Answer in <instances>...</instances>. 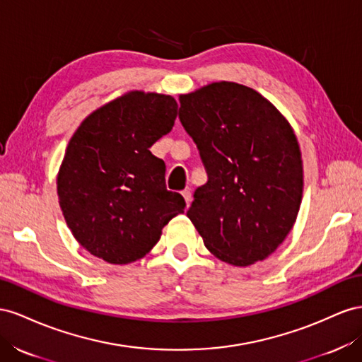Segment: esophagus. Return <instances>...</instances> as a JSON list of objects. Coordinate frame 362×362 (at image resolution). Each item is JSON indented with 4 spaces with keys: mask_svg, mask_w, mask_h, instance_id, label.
Here are the masks:
<instances>
[{
    "mask_svg": "<svg viewBox=\"0 0 362 362\" xmlns=\"http://www.w3.org/2000/svg\"><path fill=\"white\" fill-rule=\"evenodd\" d=\"M182 195H183L185 202H187V206H189L191 202H192V194H191V191H189V189H185V191L182 192Z\"/></svg>",
    "mask_w": 362,
    "mask_h": 362,
    "instance_id": "34e87169",
    "label": "esophagus"
}]
</instances>
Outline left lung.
<instances>
[{"label": "left lung", "instance_id": "obj_1", "mask_svg": "<svg viewBox=\"0 0 362 362\" xmlns=\"http://www.w3.org/2000/svg\"><path fill=\"white\" fill-rule=\"evenodd\" d=\"M179 119L208 174L187 212L206 249L238 267L264 261L290 233L302 202V156L290 124L232 81L182 95Z\"/></svg>", "mask_w": 362, "mask_h": 362}]
</instances>
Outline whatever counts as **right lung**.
Returning a JSON list of instances; mask_svg holds the SVG:
<instances>
[{
    "mask_svg": "<svg viewBox=\"0 0 362 362\" xmlns=\"http://www.w3.org/2000/svg\"><path fill=\"white\" fill-rule=\"evenodd\" d=\"M177 103L130 92L100 107L71 138L57 175L62 212L81 247L109 264L146 256L185 199L165 187V162L148 150L171 132Z\"/></svg>",
    "mask_w": 362,
    "mask_h": 362,
    "instance_id": "1",
    "label": "right lung"
}]
</instances>
